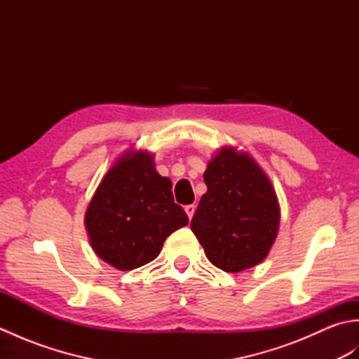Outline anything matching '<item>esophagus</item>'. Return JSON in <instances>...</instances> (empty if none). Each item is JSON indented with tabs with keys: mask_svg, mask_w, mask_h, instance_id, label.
Masks as SVG:
<instances>
[{
	"mask_svg": "<svg viewBox=\"0 0 359 359\" xmlns=\"http://www.w3.org/2000/svg\"><path fill=\"white\" fill-rule=\"evenodd\" d=\"M185 211H187V215H188V219L191 220V219H193V216H194L196 207H194V205H187V207H185Z\"/></svg>",
	"mask_w": 359,
	"mask_h": 359,
	"instance_id": "1",
	"label": "esophagus"
}]
</instances>
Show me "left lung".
I'll use <instances>...</instances> for the list:
<instances>
[{
	"label": "left lung",
	"mask_w": 359,
	"mask_h": 359,
	"mask_svg": "<svg viewBox=\"0 0 359 359\" xmlns=\"http://www.w3.org/2000/svg\"><path fill=\"white\" fill-rule=\"evenodd\" d=\"M202 196L191 230L208 261L239 273L269 256L279 231L278 196L256 160L234 147L220 148L203 172Z\"/></svg>",
	"instance_id": "left-lung-1"
}]
</instances>
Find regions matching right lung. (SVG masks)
<instances>
[{"instance_id":"1","label":"right lung","mask_w":359,"mask_h":359,"mask_svg":"<svg viewBox=\"0 0 359 359\" xmlns=\"http://www.w3.org/2000/svg\"><path fill=\"white\" fill-rule=\"evenodd\" d=\"M171 188V180L156 171L154 154L125 151L103 175L85 212L94 253L121 271L154 261L168 236L188 224Z\"/></svg>"}]
</instances>
